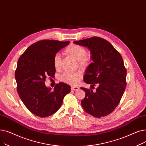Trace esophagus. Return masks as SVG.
<instances>
[{
	"label": "esophagus",
	"mask_w": 146,
	"mask_h": 146,
	"mask_svg": "<svg viewBox=\"0 0 146 146\" xmlns=\"http://www.w3.org/2000/svg\"><path fill=\"white\" fill-rule=\"evenodd\" d=\"M71 90L72 91H77V90H79V88L78 87H71Z\"/></svg>",
	"instance_id": "1"
}]
</instances>
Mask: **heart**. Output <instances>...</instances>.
Wrapping results in <instances>:
<instances>
[{
    "mask_svg": "<svg viewBox=\"0 0 146 146\" xmlns=\"http://www.w3.org/2000/svg\"><path fill=\"white\" fill-rule=\"evenodd\" d=\"M64 53L71 56L77 59L79 66L86 68L92 62V53L87 52L86 48L80 44L71 43L65 48ZM53 66L56 70H59L61 66V58L59 54H55L53 59ZM82 75L80 71L66 72L60 77L61 81L72 86L77 84L82 78Z\"/></svg>",
    "mask_w": 146,
    "mask_h": 146,
    "instance_id": "1",
    "label": "heart"
}]
</instances>
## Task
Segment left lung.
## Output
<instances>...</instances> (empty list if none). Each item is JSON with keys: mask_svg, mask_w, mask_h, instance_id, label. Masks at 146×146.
I'll list each match as a JSON object with an SVG mask.
<instances>
[{"mask_svg": "<svg viewBox=\"0 0 146 146\" xmlns=\"http://www.w3.org/2000/svg\"><path fill=\"white\" fill-rule=\"evenodd\" d=\"M75 44L87 47L92 54L93 63L87 69L84 81L98 85L96 92L91 88L81 87L86 93L81 105L88 114L96 117L112 113L118 105L127 86V69L121 54L106 40L92 37Z\"/></svg>", "mask_w": 146, "mask_h": 146, "instance_id": "left-lung-1", "label": "left lung"}]
</instances>
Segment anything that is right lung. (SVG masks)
<instances>
[{"instance_id": "1", "label": "right lung", "mask_w": 146, "mask_h": 146, "mask_svg": "<svg viewBox=\"0 0 146 146\" xmlns=\"http://www.w3.org/2000/svg\"><path fill=\"white\" fill-rule=\"evenodd\" d=\"M69 43L42 40L33 43L21 55L15 72L17 92L20 99L30 112L44 117L60 108L71 87L64 82L56 84L52 91L45 86L47 77H54L53 59L56 53Z\"/></svg>"}]
</instances>
